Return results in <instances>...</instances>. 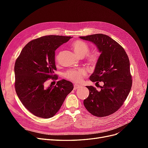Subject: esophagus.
<instances>
[{"label":"esophagus","instance_id":"esophagus-1","mask_svg":"<svg viewBox=\"0 0 148 148\" xmlns=\"http://www.w3.org/2000/svg\"><path fill=\"white\" fill-rule=\"evenodd\" d=\"M80 88V86H79V85H77V84H74V89L75 90V89H77L78 88Z\"/></svg>","mask_w":148,"mask_h":148}]
</instances>
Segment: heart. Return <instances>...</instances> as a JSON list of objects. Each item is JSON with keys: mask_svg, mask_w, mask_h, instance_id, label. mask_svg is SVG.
Returning a JSON list of instances; mask_svg holds the SVG:
<instances>
[{"mask_svg": "<svg viewBox=\"0 0 148 148\" xmlns=\"http://www.w3.org/2000/svg\"><path fill=\"white\" fill-rule=\"evenodd\" d=\"M75 53L79 57H84L86 56L87 63L91 66L95 65L99 60V53L96 52L89 53V47L88 44L81 40H77L71 44ZM60 56V53H57L56 56V60L57 62ZM86 75L84 69L70 70L65 73L64 76L66 78L75 83H79L82 82L83 78Z\"/></svg>", "mask_w": 148, "mask_h": 148, "instance_id": "heart-1", "label": "heart"}]
</instances>
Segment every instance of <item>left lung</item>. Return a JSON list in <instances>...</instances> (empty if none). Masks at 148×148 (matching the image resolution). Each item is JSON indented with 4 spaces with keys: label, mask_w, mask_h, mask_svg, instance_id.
<instances>
[{
    "label": "left lung",
    "mask_w": 148,
    "mask_h": 148,
    "mask_svg": "<svg viewBox=\"0 0 148 148\" xmlns=\"http://www.w3.org/2000/svg\"><path fill=\"white\" fill-rule=\"evenodd\" d=\"M79 38L95 44L101 52L89 79L96 84L104 83L99 91L94 86H86L89 95L84 100V106L96 117L112 114L123 105L132 88L128 57L118 42L106 34H95Z\"/></svg>",
    "instance_id": "8db88e82"
}]
</instances>
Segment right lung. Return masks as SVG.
Here are the masks:
<instances>
[{
  "label": "right lung",
  "instance_id": "right-lung-1",
  "mask_svg": "<svg viewBox=\"0 0 148 148\" xmlns=\"http://www.w3.org/2000/svg\"><path fill=\"white\" fill-rule=\"evenodd\" d=\"M72 37L49 35L32 40L22 49L15 64V88L25 108L35 116L49 119L59 110L73 90L65 79L46 88L48 79H57L55 51Z\"/></svg>",
  "mask_w": 148,
  "mask_h": 148
}]
</instances>
